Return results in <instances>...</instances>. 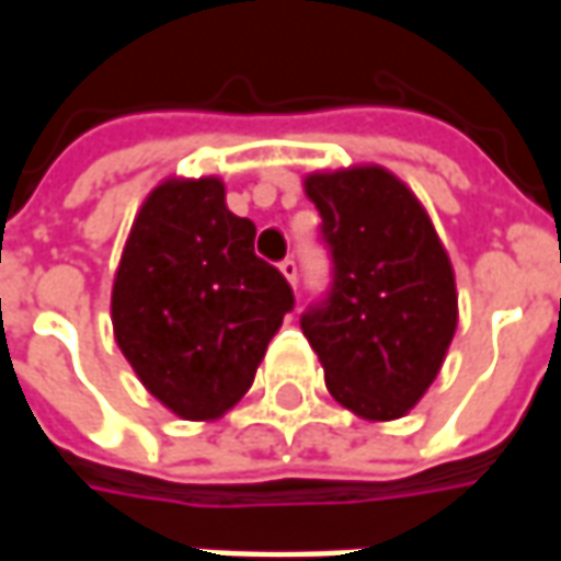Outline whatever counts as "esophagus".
<instances>
[{
    "instance_id": "obj_1",
    "label": "esophagus",
    "mask_w": 561,
    "mask_h": 561,
    "mask_svg": "<svg viewBox=\"0 0 561 561\" xmlns=\"http://www.w3.org/2000/svg\"><path fill=\"white\" fill-rule=\"evenodd\" d=\"M279 270H282V276L297 288V261H294V257H285V261L279 264Z\"/></svg>"
}]
</instances>
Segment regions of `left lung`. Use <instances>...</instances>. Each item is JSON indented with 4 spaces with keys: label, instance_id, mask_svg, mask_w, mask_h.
<instances>
[{
    "label": "left lung",
    "instance_id": "left-lung-1",
    "mask_svg": "<svg viewBox=\"0 0 561 561\" xmlns=\"http://www.w3.org/2000/svg\"><path fill=\"white\" fill-rule=\"evenodd\" d=\"M333 261L324 300L300 328L333 400L366 421L417 405L457 330V285L445 245L409 185L378 164L309 173Z\"/></svg>",
    "mask_w": 561,
    "mask_h": 561
}]
</instances>
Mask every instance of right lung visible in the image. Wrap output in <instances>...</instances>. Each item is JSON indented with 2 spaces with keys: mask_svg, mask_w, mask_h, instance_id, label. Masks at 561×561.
<instances>
[{
  "mask_svg": "<svg viewBox=\"0 0 561 561\" xmlns=\"http://www.w3.org/2000/svg\"><path fill=\"white\" fill-rule=\"evenodd\" d=\"M291 309V285L255 255V225L228 209L221 180H164L149 192L111 318L116 345L164 409L185 421L233 409Z\"/></svg>",
  "mask_w": 561,
  "mask_h": 561,
  "instance_id": "1",
  "label": "right lung"
}]
</instances>
